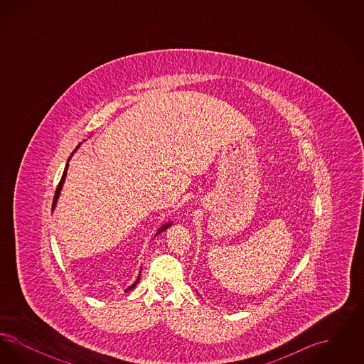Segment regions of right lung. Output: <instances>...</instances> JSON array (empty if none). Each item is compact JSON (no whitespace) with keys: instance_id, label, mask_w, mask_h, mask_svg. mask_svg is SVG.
Returning <instances> with one entry per match:
<instances>
[{"instance_id":"right-lung-1","label":"right lung","mask_w":364,"mask_h":364,"mask_svg":"<svg viewBox=\"0 0 364 364\" xmlns=\"http://www.w3.org/2000/svg\"><path fill=\"white\" fill-rule=\"evenodd\" d=\"M86 141V140H85ZM80 144L82 143H79L77 144V147L73 150V153L70 154V158H68V161H67V165H65V169H64V173H63V177H61V180H60V183H58V186H57V190H55V193H54V199H53V205H52V210H54L55 208V206H57V200H58V198H60V193H61V190H63V186H64V183H65V177H67V171H68V166H70V158H72V156L77 151V149L80 147ZM169 226H172V221H169V223H166V224H164L162 226H159L158 228V230H156V235H159V233H162L165 229H168ZM139 279H140V273H139L138 278L135 279V282L131 285V287H128L124 292H128V291H131L132 288H135L136 287V284L139 282Z\"/></svg>"}]
</instances>
